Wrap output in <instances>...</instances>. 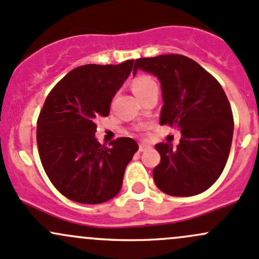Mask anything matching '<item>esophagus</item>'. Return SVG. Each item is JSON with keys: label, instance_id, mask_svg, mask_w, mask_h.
Segmentation results:
<instances>
[{"label": "esophagus", "instance_id": "1", "mask_svg": "<svg viewBox=\"0 0 259 259\" xmlns=\"http://www.w3.org/2000/svg\"><path fill=\"white\" fill-rule=\"evenodd\" d=\"M149 149H151V146L149 145V144H140V145H139V151H146V150H149Z\"/></svg>", "mask_w": 259, "mask_h": 259}]
</instances>
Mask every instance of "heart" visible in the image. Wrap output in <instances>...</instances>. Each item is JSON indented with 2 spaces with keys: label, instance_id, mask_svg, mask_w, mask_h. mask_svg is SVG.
<instances>
[{
  "label": "heart",
  "instance_id": "heart-1",
  "mask_svg": "<svg viewBox=\"0 0 259 259\" xmlns=\"http://www.w3.org/2000/svg\"><path fill=\"white\" fill-rule=\"evenodd\" d=\"M132 89L134 92V94L138 98H140L143 95L148 94L149 92L157 89V85L155 83V80L151 77H149V75H139V77L133 80Z\"/></svg>",
  "mask_w": 259,
  "mask_h": 259
}]
</instances>
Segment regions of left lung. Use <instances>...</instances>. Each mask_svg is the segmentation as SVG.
<instances>
[{"label":"left lung","instance_id":"1","mask_svg":"<svg viewBox=\"0 0 259 259\" xmlns=\"http://www.w3.org/2000/svg\"><path fill=\"white\" fill-rule=\"evenodd\" d=\"M138 69L160 81L164 105L160 124L178 127L176 148L159 143L154 181L165 194L187 197L206 191L225 168L233 137V115L220 83L200 64L180 54L135 61Z\"/></svg>","mask_w":259,"mask_h":259}]
</instances>
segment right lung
Returning <instances> with one entry per match:
<instances>
[{
	"label": "right lung",
	"mask_w": 259,
	"mask_h": 259,
	"mask_svg": "<svg viewBox=\"0 0 259 259\" xmlns=\"http://www.w3.org/2000/svg\"><path fill=\"white\" fill-rule=\"evenodd\" d=\"M134 61L74 68L48 94L37 121V145L46 174L74 202L95 205L119 194L125 168L138 151L132 138L110 146L95 138L97 121L108 116L116 92Z\"/></svg>",
	"instance_id": "add662e5"
}]
</instances>
